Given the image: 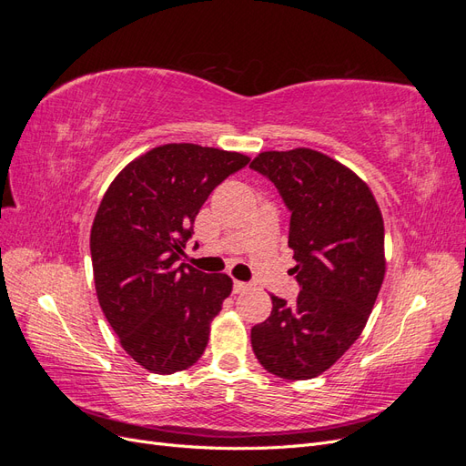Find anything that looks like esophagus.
Listing matches in <instances>:
<instances>
[{
  "instance_id": "esophagus-1",
  "label": "esophagus",
  "mask_w": 466,
  "mask_h": 466,
  "mask_svg": "<svg viewBox=\"0 0 466 466\" xmlns=\"http://www.w3.org/2000/svg\"><path fill=\"white\" fill-rule=\"evenodd\" d=\"M252 286L248 284V281H238V279H235L233 281V291L235 293H245V291H248Z\"/></svg>"
}]
</instances>
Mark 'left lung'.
Returning a JSON list of instances; mask_svg holds the SVG:
<instances>
[{
  "label": "left lung",
  "mask_w": 466,
  "mask_h": 466,
  "mask_svg": "<svg viewBox=\"0 0 466 466\" xmlns=\"http://www.w3.org/2000/svg\"><path fill=\"white\" fill-rule=\"evenodd\" d=\"M289 209L299 284L295 303L272 295V313L252 327L266 371L288 380L327 371L358 340L385 278V225L370 187L315 149L264 151L250 163Z\"/></svg>",
  "instance_id": "8db88e82"
}]
</instances>
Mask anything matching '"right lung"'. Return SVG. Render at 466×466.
<instances>
[{"label": "right lung", "mask_w": 466, "mask_h": 466, "mask_svg": "<svg viewBox=\"0 0 466 466\" xmlns=\"http://www.w3.org/2000/svg\"><path fill=\"white\" fill-rule=\"evenodd\" d=\"M247 163L235 151L167 144L126 165L103 196L91 228L98 305L147 371L171 375L204 354L233 281L178 260L211 190Z\"/></svg>", "instance_id": "obj_1"}]
</instances>
